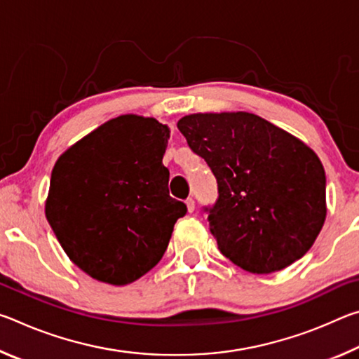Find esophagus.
<instances>
[{"instance_id":"obj_1","label":"esophagus","mask_w":359,"mask_h":359,"mask_svg":"<svg viewBox=\"0 0 359 359\" xmlns=\"http://www.w3.org/2000/svg\"><path fill=\"white\" fill-rule=\"evenodd\" d=\"M185 204H187V210L190 212V214H191V212H194V201H193L191 198H188L187 201H185Z\"/></svg>"}]
</instances>
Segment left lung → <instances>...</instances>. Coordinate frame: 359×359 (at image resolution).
I'll list each match as a JSON object with an SVG mask.
<instances>
[{
  "mask_svg": "<svg viewBox=\"0 0 359 359\" xmlns=\"http://www.w3.org/2000/svg\"><path fill=\"white\" fill-rule=\"evenodd\" d=\"M177 128L217 179L204 212L224 257L271 274L309 252L326 218V175L312 149L248 112L185 115Z\"/></svg>",
  "mask_w": 359,
  "mask_h": 359,
  "instance_id": "obj_1",
  "label": "left lung"
}]
</instances>
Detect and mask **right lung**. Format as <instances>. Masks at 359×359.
I'll return each instance as SVG.
<instances>
[{
	"label": "right lung",
	"mask_w": 359,
	"mask_h": 359,
	"mask_svg": "<svg viewBox=\"0 0 359 359\" xmlns=\"http://www.w3.org/2000/svg\"><path fill=\"white\" fill-rule=\"evenodd\" d=\"M169 128L120 115L58 158L46 217L60 245L96 280L126 285L156 266L187 205L169 196Z\"/></svg>",
	"instance_id": "1"
}]
</instances>
